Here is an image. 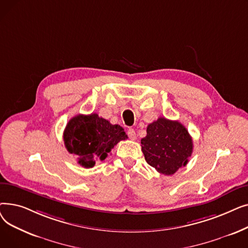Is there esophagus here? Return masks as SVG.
Returning a JSON list of instances; mask_svg holds the SVG:
<instances>
[{
	"instance_id": "esophagus-1",
	"label": "esophagus",
	"mask_w": 248,
	"mask_h": 248,
	"mask_svg": "<svg viewBox=\"0 0 248 248\" xmlns=\"http://www.w3.org/2000/svg\"><path fill=\"white\" fill-rule=\"evenodd\" d=\"M126 134H127L128 138L131 139V140H136L137 136H136V132H135V129H134V128H128Z\"/></svg>"
}]
</instances>
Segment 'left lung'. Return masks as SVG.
<instances>
[{"mask_svg":"<svg viewBox=\"0 0 248 248\" xmlns=\"http://www.w3.org/2000/svg\"><path fill=\"white\" fill-rule=\"evenodd\" d=\"M140 144L147 163L167 176L185 167L193 152V140L187 128L165 117L148 125L147 136L140 140Z\"/></svg>","mask_w":248,"mask_h":248,"instance_id":"left-lung-1","label":"left lung"}]
</instances>
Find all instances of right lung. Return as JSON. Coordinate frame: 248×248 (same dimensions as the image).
<instances>
[{
    "label": "right lung",
    "instance_id": "add662e5",
    "mask_svg": "<svg viewBox=\"0 0 248 248\" xmlns=\"http://www.w3.org/2000/svg\"><path fill=\"white\" fill-rule=\"evenodd\" d=\"M126 139L121 125L111 124L97 113L72 117L63 133L65 148L76 155L78 164L84 168L93 167L98 160L103 161L117 142Z\"/></svg>",
    "mask_w": 248,
    "mask_h": 248
}]
</instances>
